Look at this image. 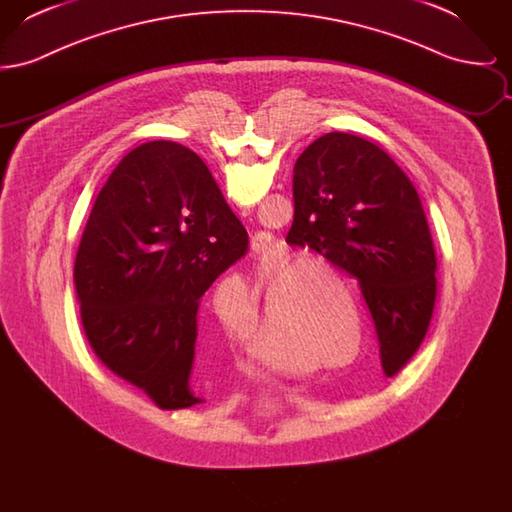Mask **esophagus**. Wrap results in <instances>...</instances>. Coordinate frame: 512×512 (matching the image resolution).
Wrapping results in <instances>:
<instances>
[{
  "mask_svg": "<svg viewBox=\"0 0 512 512\" xmlns=\"http://www.w3.org/2000/svg\"><path fill=\"white\" fill-rule=\"evenodd\" d=\"M261 251H263V245L253 244V253H255V255H259Z\"/></svg>",
  "mask_w": 512,
  "mask_h": 512,
  "instance_id": "1",
  "label": "esophagus"
}]
</instances>
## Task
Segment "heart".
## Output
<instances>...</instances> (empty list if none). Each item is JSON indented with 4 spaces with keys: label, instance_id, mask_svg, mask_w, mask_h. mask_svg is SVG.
<instances>
[{
    "label": "heart",
    "instance_id": "1",
    "mask_svg": "<svg viewBox=\"0 0 512 512\" xmlns=\"http://www.w3.org/2000/svg\"><path fill=\"white\" fill-rule=\"evenodd\" d=\"M299 274L301 268H290L284 274H278L274 278L267 276L259 282L263 290V313L251 332L247 328L253 317V292L247 282H238L234 286L236 305H228L222 299L215 301V315L219 318L224 332L232 340H247L249 349L257 357H261L270 365L282 368H295L297 363L293 359L292 349L284 343L286 322L278 301L274 299L276 286L290 288L293 303H297L303 313V328L297 340V345L303 351L313 355L322 354L329 359H341L343 355H347L351 347V326L347 313L340 303L343 288L336 274L330 270L324 272L328 288ZM351 315L355 320V307H351ZM323 357H311L309 361H305V366L334 365L332 361L324 360Z\"/></svg>",
    "mask_w": 512,
    "mask_h": 512
}]
</instances>
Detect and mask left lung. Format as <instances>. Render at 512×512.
I'll use <instances>...</instances> for the list:
<instances>
[{
    "instance_id": "left-lung-1",
    "label": "left lung",
    "mask_w": 512,
    "mask_h": 512,
    "mask_svg": "<svg viewBox=\"0 0 512 512\" xmlns=\"http://www.w3.org/2000/svg\"><path fill=\"white\" fill-rule=\"evenodd\" d=\"M286 242L359 280L386 376L424 340L438 293L436 249L420 197L390 155L365 138L330 132L293 167Z\"/></svg>"
}]
</instances>
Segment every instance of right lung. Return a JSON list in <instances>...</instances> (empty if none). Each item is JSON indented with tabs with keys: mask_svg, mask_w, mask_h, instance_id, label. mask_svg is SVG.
Instances as JSON below:
<instances>
[{
	"mask_svg": "<svg viewBox=\"0 0 512 512\" xmlns=\"http://www.w3.org/2000/svg\"><path fill=\"white\" fill-rule=\"evenodd\" d=\"M245 251L242 222L192 149H132L101 188L74 261L99 361L159 409L201 403L190 388L199 299Z\"/></svg>",
	"mask_w": 512,
	"mask_h": 512,
	"instance_id": "obj_1",
	"label": "right lung"
}]
</instances>
